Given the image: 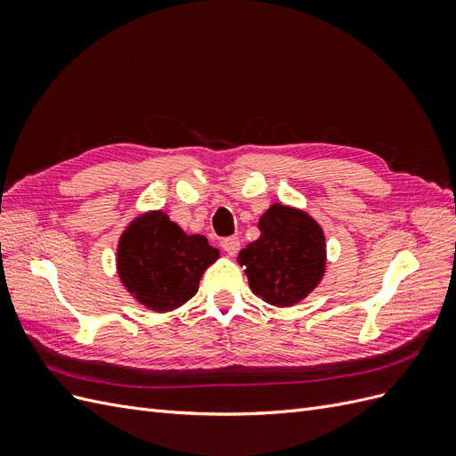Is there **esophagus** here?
Masks as SVG:
<instances>
[{
	"instance_id": "34e87169",
	"label": "esophagus",
	"mask_w": 456,
	"mask_h": 456,
	"mask_svg": "<svg viewBox=\"0 0 456 456\" xmlns=\"http://www.w3.org/2000/svg\"><path fill=\"white\" fill-rule=\"evenodd\" d=\"M223 249L226 251L228 256H236L240 251V240L238 238H226L223 241Z\"/></svg>"
}]
</instances>
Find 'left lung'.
Instances as JSON below:
<instances>
[{"label":"left lung","instance_id":"obj_1","mask_svg":"<svg viewBox=\"0 0 456 456\" xmlns=\"http://www.w3.org/2000/svg\"><path fill=\"white\" fill-rule=\"evenodd\" d=\"M258 230L260 238L238 256L251 291L270 306L298 305L327 270L323 228L298 207L272 203L258 218Z\"/></svg>","mask_w":456,"mask_h":456}]
</instances>
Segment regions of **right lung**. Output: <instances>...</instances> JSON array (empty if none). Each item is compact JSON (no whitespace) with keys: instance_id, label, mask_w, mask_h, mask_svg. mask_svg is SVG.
<instances>
[{"instance_id":"obj_1","label":"right lung","mask_w":456,"mask_h":456,"mask_svg":"<svg viewBox=\"0 0 456 456\" xmlns=\"http://www.w3.org/2000/svg\"><path fill=\"white\" fill-rule=\"evenodd\" d=\"M218 258L220 251L205 236H188L163 209H151L136 215L121 232L116 270L141 306L169 314L198 293L201 275Z\"/></svg>"}]
</instances>
